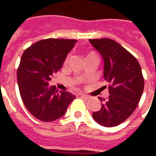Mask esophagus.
Here are the masks:
<instances>
[{"instance_id": "esophagus-1", "label": "esophagus", "mask_w": 156, "mask_h": 156, "mask_svg": "<svg viewBox=\"0 0 156 156\" xmlns=\"http://www.w3.org/2000/svg\"><path fill=\"white\" fill-rule=\"evenodd\" d=\"M78 96V97H80V98H86V99H88V98H90L89 96H88V95H86V94H79Z\"/></svg>"}]
</instances>
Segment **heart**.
<instances>
[{
    "instance_id": "heart-1",
    "label": "heart",
    "mask_w": 156,
    "mask_h": 156,
    "mask_svg": "<svg viewBox=\"0 0 156 156\" xmlns=\"http://www.w3.org/2000/svg\"><path fill=\"white\" fill-rule=\"evenodd\" d=\"M93 53H94V52H91V53H89V54H93ZM88 54V55H89Z\"/></svg>"
}]
</instances>
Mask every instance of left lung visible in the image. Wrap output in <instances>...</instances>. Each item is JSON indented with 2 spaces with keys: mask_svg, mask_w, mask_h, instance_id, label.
Instances as JSON below:
<instances>
[{
  "mask_svg": "<svg viewBox=\"0 0 156 156\" xmlns=\"http://www.w3.org/2000/svg\"><path fill=\"white\" fill-rule=\"evenodd\" d=\"M104 61V78L110 83L108 99L93 118L105 127H114L126 120L137 107L144 91L140 65L133 55L114 40L89 39Z\"/></svg>",
  "mask_w": 156,
  "mask_h": 156,
  "instance_id": "1",
  "label": "left lung"
}]
</instances>
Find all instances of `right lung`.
Listing matches in <instances>:
<instances>
[{
  "label": "right lung",
  "mask_w": 156,
  "mask_h": 156,
  "mask_svg": "<svg viewBox=\"0 0 156 156\" xmlns=\"http://www.w3.org/2000/svg\"><path fill=\"white\" fill-rule=\"evenodd\" d=\"M77 40L45 39L26 50L17 70V83L23 104L31 114L43 122L57 120L65 115L76 96L58 92L49 81L61 69Z\"/></svg>",
  "instance_id": "right-lung-1"
}]
</instances>
